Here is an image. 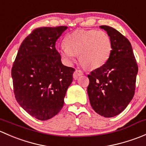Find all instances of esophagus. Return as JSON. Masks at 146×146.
Wrapping results in <instances>:
<instances>
[{"label":"esophagus","instance_id":"esophagus-1","mask_svg":"<svg viewBox=\"0 0 146 146\" xmlns=\"http://www.w3.org/2000/svg\"><path fill=\"white\" fill-rule=\"evenodd\" d=\"M82 74H83V73H82V70H75L74 73H73V78H74L75 80H76V79H77L79 77V76H82Z\"/></svg>","mask_w":146,"mask_h":146}]
</instances>
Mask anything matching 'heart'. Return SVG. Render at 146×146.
<instances>
[{
    "mask_svg": "<svg viewBox=\"0 0 146 146\" xmlns=\"http://www.w3.org/2000/svg\"><path fill=\"white\" fill-rule=\"evenodd\" d=\"M64 44L58 53L66 64H71L78 54L80 64L90 69L104 66L112 51L110 36L102 30H76L66 36Z\"/></svg>",
    "mask_w": 146,
    "mask_h": 146,
    "instance_id": "heart-1",
    "label": "heart"
}]
</instances>
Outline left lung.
I'll list each match as a JSON object with an SVG mask.
<instances>
[{
  "label": "left lung",
  "mask_w": 146,
  "mask_h": 146,
  "mask_svg": "<svg viewBox=\"0 0 146 146\" xmlns=\"http://www.w3.org/2000/svg\"><path fill=\"white\" fill-rule=\"evenodd\" d=\"M100 27L110 36L112 51L107 62L88 76V94L92 109L110 118L122 112L133 99L138 68L130 42L114 28Z\"/></svg>",
  "instance_id": "left-lung-1"
}]
</instances>
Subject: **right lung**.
Masks as SVG:
<instances>
[{"mask_svg":"<svg viewBox=\"0 0 146 146\" xmlns=\"http://www.w3.org/2000/svg\"><path fill=\"white\" fill-rule=\"evenodd\" d=\"M66 26L40 27L20 45L12 68L15 99L28 114L45 121L62 109L75 69L61 63L56 42Z\"/></svg>","mask_w":146,"mask_h":146,"instance_id":"1","label":"right lung"}]
</instances>
